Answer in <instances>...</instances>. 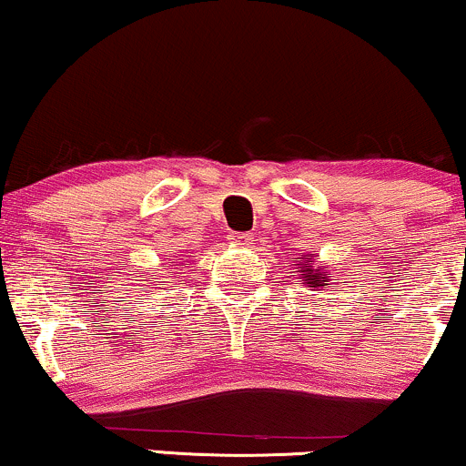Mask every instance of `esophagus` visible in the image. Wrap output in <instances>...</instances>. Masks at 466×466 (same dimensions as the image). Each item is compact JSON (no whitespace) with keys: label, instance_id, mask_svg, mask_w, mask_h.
<instances>
[{"label":"esophagus","instance_id":"1","mask_svg":"<svg viewBox=\"0 0 466 466\" xmlns=\"http://www.w3.org/2000/svg\"><path fill=\"white\" fill-rule=\"evenodd\" d=\"M229 240H232V245H237V248H248L251 243V237L245 232H234L232 237H229Z\"/></svg>","mask_w":466,"mask_h":466}]
</instances>
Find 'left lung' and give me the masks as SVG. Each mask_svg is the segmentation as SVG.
Instances as JSON below:
<instances>
[{
	"label": "left lung",
	"mask_w": 466,
	"mask_h": 466,
	"mask_svg": "<svg viewBox=\"0 0 466 466\" xmlns=\"http://www.w3.org/2000/svg\"><path fill=\"white\" fill-rule=\"evenodd\" d=\"M298 269H300V276L304 278V280H307V282H304V285L313 287L315 291H319V289H324L326 282L330 280L329 271H326L324 267H319V269H315L313 260H307V263H302L300 267H298Z\"/></svg>",
	"instance_id": "8db88e82"
}]
</instances>
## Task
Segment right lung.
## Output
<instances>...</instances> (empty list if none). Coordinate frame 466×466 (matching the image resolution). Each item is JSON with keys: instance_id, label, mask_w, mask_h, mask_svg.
Masks as SVG:
<instances>
[{"instance_id": "add662e5", "label": "right lung", "mask_w": 466, "mask_h": 466, "mask_svg": "<svg viewBox=\"0 0 466 466\" xmlns=\"http://www.w3.org/2000/svg\"><path fill=\"white\" fill-rule=\"evenodd\" d=\"M159 278H166V276H164V274H162V276H159Z\"/></svg>"}]
</instances>
